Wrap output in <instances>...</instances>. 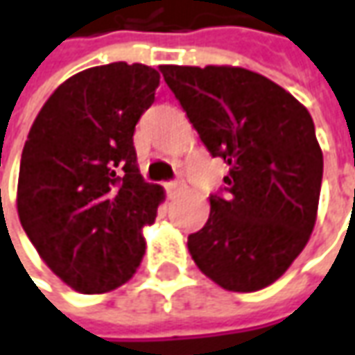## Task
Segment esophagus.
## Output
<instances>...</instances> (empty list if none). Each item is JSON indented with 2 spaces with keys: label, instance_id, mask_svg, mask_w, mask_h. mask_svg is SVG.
<instances>
[{
  "label": "esophagus",
  "instance_id": "esophagus-1",
  "mask_svg": "<svg viewBox=\"0 0 355 355\" xmlns=\"http://www.w3.org/2000/svg\"><path fill=\"white\" fill-rule=\"evenodd\" d=\"M182 189H184V180H182V178H175V180L166 182V192H168V194H177V192H180Z\"/></svg>",
  "mask_w": 355,
  "mask_h": 355
}]
</instances>
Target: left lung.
<instances>
[{"instance_id":"left-lung-1","label":"left lung","mask_w":355,"mask_h":355,"mask_svg":"<svg viewBox=\"0 0 355 355\" xmlns=\"http://www.w3.org/2000/svg\"><path fill=\"white\" fill-rule=\"evenodd\" d=\"M190 123L230 173L210 194V218L189 236L202 273L227 291L275 283L316 222L322 151L306 107L257 72L161 67Z\"/></svg>"}]
</instances>
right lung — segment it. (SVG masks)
Segmentation results:
<instances>
[{"label": "right lung", "mask_w": 355, "mask_h": 355, "mask_svg": "<svg viewBox=\"0 0 355 355\" xmlns=\"http://www.w3.org/2000/svg\"><path fill=\"white\" fill-rule=\"evenodd\" d=\"M159 80L145 64L88 68L56 88L25 141L21 226L53 273L84 295L123 285L145 253L141 227L153 224L163 189L141 177L133 133Z\"/></svg>", "instance_id": "obj_1"}]
</instances>
